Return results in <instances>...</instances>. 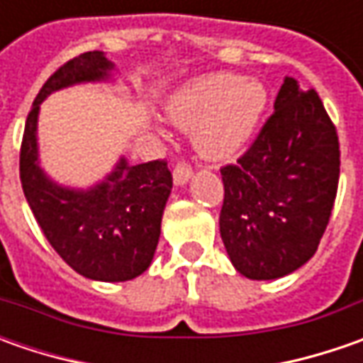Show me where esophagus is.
<instances>
[{
    "label": "esophagus",
    "instance_id": "obj_1",
    "mask_svg": "<svg viewBox=\"0 0 363 363\" xmlns=\"http://www.w3.org/2000/svg\"><path fill=\"white\" fill-rule=\"evenodd\" d=\"M189 177H191V167H189L188 163L179 161V163L175 165V169H174L175 186H186V184L189 182Z\"/></svg>",
    "mask_w": 363,
    "mask_h": 363
}]
</instances>
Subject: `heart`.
<instances>
[{"instance_id":"obj_1","label":"heart","mask_w":363,"mask_h":363,"mask_svg":"<svg viewBox=\"0 0 363 363\" xmlns=\"http://www.w3.org/2000/svg\"><path fill=\"white\" fill-rule=\"evenodd\" d=\"M267 108V89L257 78L212 72L189 80L165 105L169 123L191 133L198 155L224 163L242 153Z\"/></svg>"}]
</instances>
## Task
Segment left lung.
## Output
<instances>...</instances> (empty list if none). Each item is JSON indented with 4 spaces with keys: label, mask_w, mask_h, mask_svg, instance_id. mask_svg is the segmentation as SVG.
Wrapping results in <instances>:
<instances>
[{
    "label": "left lung",
    "mask_w": 363,
    "mask_h": 363,
    "mask_svg": "<svg viewBox=\"0 0 363 363\" xmlns=\"http://www.w3.org/2000/svg\"><path fill=\"white\" fill-rule=\"evenodd\" d=\"M220 174V236L234 269L271 281L303 267L328 228L340 182L337 131L319 94L286 77L255 143Z\"/></svg>",
    "instance_id": "left-lung-1"
}]
</instances>
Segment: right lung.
I'll list each match as a JSON object with an SVG mask.
<instances>
[{
    "instance_id": "right-lung-1",
    "label": "right lung",
    "mask_w": 363,
    "mask_h": 363,
    "mask_svg": "<svg viewBox=\"0 0 363 363\" xmlns=\"http://www.w3.org/2000/svg\"><path fill=\"white\" fill-rule=\"evenodd\" d=\"M115 64L105 52H84L60 66L35 96L20 151L23 196L52 248L78 274L121 283L145 272L160 242L161 216L174 177L163 160L129 165L121 157L103 182L66 188L40 167L38 115L44 99L80 82H103Z\"/></svg>"
}]
</instances>
